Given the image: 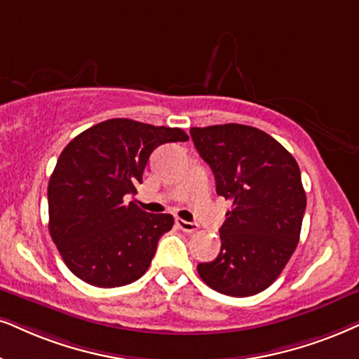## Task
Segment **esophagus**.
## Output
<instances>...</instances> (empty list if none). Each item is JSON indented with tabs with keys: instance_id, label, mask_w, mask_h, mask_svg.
I'll use <instances>...</instances> for the list:
<instances>
[{
	"instance_id": "34e87169",
	"label": "esophagus",
	"mask_w": 359,
	"mask_h": 359,
	"mask_svg": "<svg viewBox=\"0 0 359 359\" xmlns=\"http://www.w3.org/2000/svg\"><path fill=\"white\" fill-rule=\"evenodd\" d=\"M175 224L180 230H184V232H187V233H192L198 229V225L195 224V222H187V220H182V219H177Z\"/></svg>"
}]
</instances>
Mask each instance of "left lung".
<instances>
[{
    "label": "left lung",
    "instance_id": "1",
    "mask_svg": "<svg viewBox=\"0 0 359 359\" xmlns=\"http://www.w3.org/2000/svg\"><path fill=\"white\" fill-rule=\"evenodd\" d=\"M190 135L215 175L217 194L232 201L219 257L197 271L215 292L252 297L278 278L300 240L306 208L300 167L257 127H192Z\"/></svg>",
    "mask_w": 359,
    "mask_h": 359
}]
</instances>
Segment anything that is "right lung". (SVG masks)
I'll list each match as a JSON object with an SVG mask.
<instances>
[{
	"label": "right lung",
	"instance_id": "add662e5",
	"mask_svg": "<svg viewBox=\"0 0 359 359\" xmlns=\"http://www.w3.org/2000/svg\"><path fill=\"white\" fill-rule=\"evenodd\" d=\"M185 140L179 127L109 119L65 147L48 185L49 233L78 278L114 288L146 273L174 217L147 213L124 197L137 194L154 149Z\"/></svg>",
	"mask_w": 359,
	"mask_h": 359
}]
</instances>
